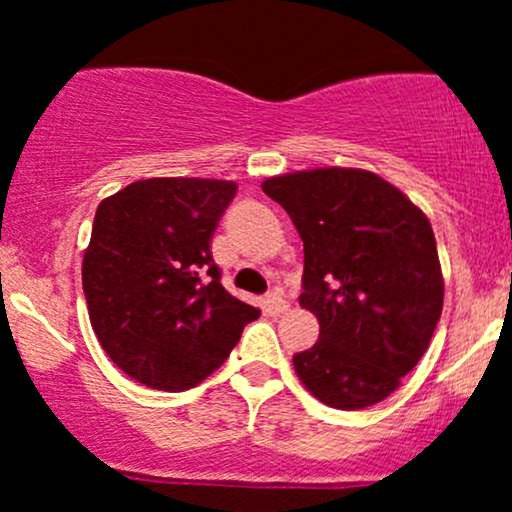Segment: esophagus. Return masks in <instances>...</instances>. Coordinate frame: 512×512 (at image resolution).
<instances>
[{
    "instance_id": "obj_1",
    "label": "esophagus",
    "mask_w": 512,
    "mask_h": 512,
    "mask_svg": "<svg viewBox=\"0 0 512 512\" xmlns=\"http://www.w3.org/2000/svg\"><path fill=\"white\" fill-rule=\"evenodd\" d=\"M264 308H267V313L281 315V313H286V310H289V303H286V298L281 296L279 291H272L267 298H264Z\"/></svg>"
}]
</instances>
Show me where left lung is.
Returning a JSON list of instances; mask_svg holds the SVG:
<instances>
[{
    "instance_id": "8db88e82",
    "label": "left lung",
    "mask_w": 512,
    "mask_h": 512,
    "mask_svg": "<svg viewBox=\"0 0 512 512\" xmlns=\"http://www.w3.org/2000/svg\"><path fill=\"white\" fill-rule=\"evenodd\" d=\"M303 240L301 305L320 339L293 356L301 383L334 409H366L399 387L431 344L443 274L426 214L361 168H315L262 182Z\"/></svg>"
}]
</instances>
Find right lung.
<instances>
[{
	"instance_id": "obj_1",
	"label": "right lung",
	"mask_w": 512,
	"mask_h": 512,
	"mask_svg": "<svg viewBox=\"0 0 512 512\" xmlns=\"http://www.w3.org/2000/svg\"><path fill=\"white\" fill-rule=\"evenodd\" d=\"M238 185L149 178L103 199L84 252L88 317L132 380L182 392L226 361L260 310L221 286L211 236Z\"/></svg>"
}]
</instances>
